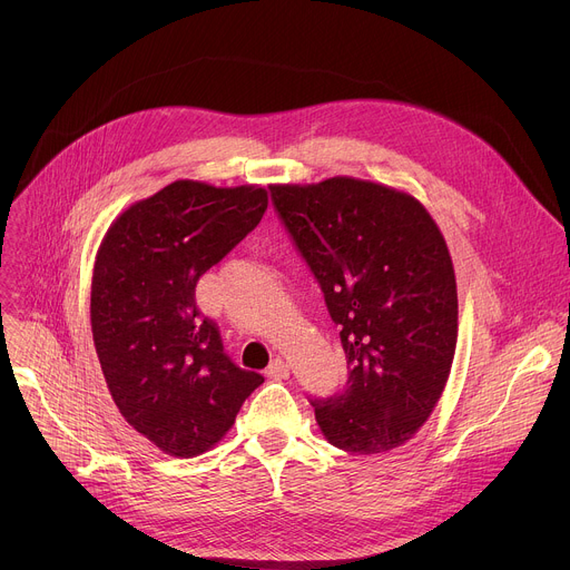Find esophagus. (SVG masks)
<instances>
[{"mask_svg":"<svg viewBox=\"0 0 570 570\" xmlns=\"http://www.w3.org/2000/svg\"><path fill=\"white\" fill-rule=\"evenodd\" d=\"M266 374H268V376H275V379H286V376H288V365H286V361H282V358L271 361V365L266 367Z\"/></svg>","mask_w":570,"mask_h":570,"instance_id":"obj_1","label":"esophagus"}]
</instances>
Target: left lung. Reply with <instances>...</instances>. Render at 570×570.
<instances>
[{
    "label": "left lung",
    "mask_w": 570,
    "mask_h": 570,
    "mask_svg": "<svg viewBox=\"0 0 570 570\" xmlns=\"http://www.w3.org/2000/svg\"><path fill=\"white\" fill-rule=\"evenodd\" d=\"M271 200L347 356L343 390L308 399L324 438L358 455L401 446L433 413L455 354L444 236L420 200L365 180L273 185Z\"/></svg>",
    "instance_id": "left-lung-1"
}]
</instances>
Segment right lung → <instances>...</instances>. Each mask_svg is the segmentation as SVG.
I'll list each match as a JSON object with an SVG mask.
<instances>
[{"label": "right lung", "instance_id": "1", "mask_svg": "<svg viewBox=\"0 0 570 570\" xmlns=\"http://www.w3.org/2000/svg\"><path fill=\"white\" fill-rule=\"evenodd\" d=\"M266 207L262 187L178 180L128 207L99 248L90 315L106 383L126 422L169 455L214 446L264 383L225 354L196 284Z\"/></svg>", "mask_w": 570, "mask_h": 570}]
</instances>
